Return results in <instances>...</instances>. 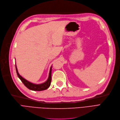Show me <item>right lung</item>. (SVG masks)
Masks as SVG:
<instances>
[{
	"label": "right lung",
	"instance_id": "add662e5",
	"mask_svg": "<svg viewBox=\"0 0 120 120\" xmlns=\"http://www.w3.org/2000/svg\"><path fill=\"white\" fill-rule=\"evenodd\" d=\"M15 69H16V71L17 75L19 77V79L22 81V82L23 83L24 85L28 89L32 90V91H43L47 89L50 86V83L51 81V69H52V66H51L49 77L45 82L41 83V84H35V83H33L32 82H30V81H28L26 79H24L21 75H20L19 73L18 72V69L17 67V65H15Z\"/></svg>",
	"mask_w": 120,
	"mask_h": 120
}]
</instances>
